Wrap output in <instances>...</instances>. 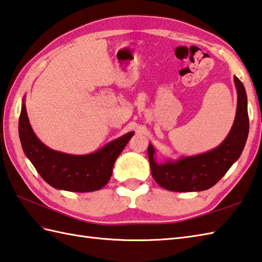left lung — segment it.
Returning a JSON list of instances; mask_svg holds the SVG:
<instances>
[{"label": "left lung", "mask_w": 262, "mask_h": 262, "mask_svg": "<svg viewBox=\"0 0 262 262\" xmlns=\"http://www.w3.org/2000/svg\"><path fill=\"white\" fill-rule=\"evenodd\" d=\"M234 84L237 93L235 119L229 135L219 147L201 155L183 157L177 160L168 159L165 164H157L156 150L149 143L148 157L151 173L161 187L171 191L208 189L239 159L249 133L248 98L245 86L236 76H234Z\"/></svg>", "instance_id": "8db88e82"}]
</instances>
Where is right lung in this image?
<instances>
[{
	"mask_svg": "<svg viewBox=\"0 0 262 262\" xmlns=\"http://www.w3.org/2000/svg\"><path fill=\"white\" fill-rule=\"evenodd\" d=\"M133 135V131L126 133L89 155H69L52 150L34 135L25 97L22 100L19 137L23 152L43 180L57 189L87 193L103 188L112 176L116 158Z\"/></svg>",
	"mask_w": 262,
	"mask_h": 262,
	"instance_id": "obj_1",
	"label": "right lung"
}]
</instances>
